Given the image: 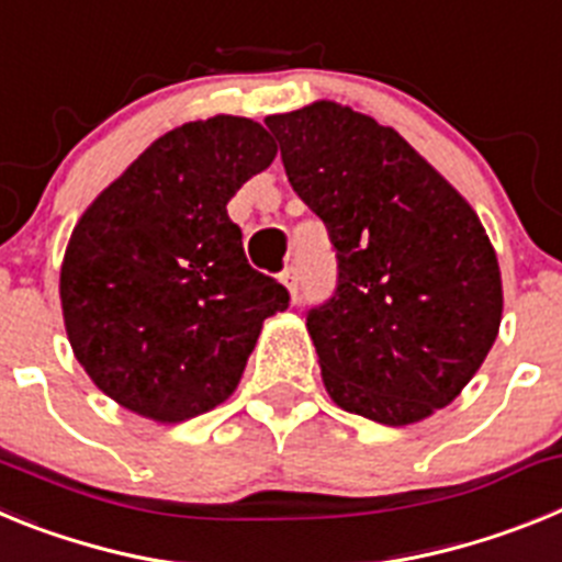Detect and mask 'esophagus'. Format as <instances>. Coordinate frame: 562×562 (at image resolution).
Here are the masks:
<instances>
[{"mask_svg":"<svg viewBox=\"0 0 562 562\" xmlns=\"http://www.w3.org/2000/svg\"><path fill=\"white\" fill-rule=\"evenodd\" d=\"M281 281H284L286 290H290L292 301H297V290H301V284H297V281H301V278H297V267L295 265L286 267V270L281 272Z\"/></svg>","mask_w":562,"mask_h":562,"instance_id":"1","label":"esophagus"}]
</instances>
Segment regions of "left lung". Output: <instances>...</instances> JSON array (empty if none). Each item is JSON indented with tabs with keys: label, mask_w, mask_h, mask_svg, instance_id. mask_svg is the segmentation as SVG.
Listing matches in <instances>:
<instances>
[{
	"label": "left lung",
	"mask_w": 562,
	"mask_h": 562,
	"mask_svg": "<svg viewBox=\"0 0 562 562\" xmlns=\"http://www.w3.org/2000/svg\"><path fill=\"white\" fill-rule=\"evenodd\" d=\"M295 193L324 220L337 290L306 312L331 400L414 425L461 394L493 349L501 270L467 200L411 143L331 101L270 114Z\"/></svg>",
	"instance_id": "1"
}]
</instances>
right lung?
<instances>
[{
	"label": "right lung",
	"instance_id": "obj_1",
	"mask_svg": "<svg viewBox=\"0 0 562 562\" xmlns=\"http://www.w3.org/2000/svg\"><path fill=\"white\" fill-rule=\"evenodd\" d=\"M250 117L216 114L157 137L87 207L61 265L69 346L117 405L186 422L236 391L261 324L290 306L247 265L227 202L276 160Z\"/></svg>",
	"mask_w": 562,
	"mask_h": 562
}]
</instances>
